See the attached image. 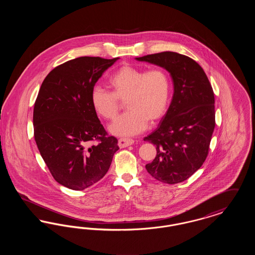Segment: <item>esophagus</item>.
<instances>
[{"label":"esophagus","instance_id":"obj_1","mask_svg":"<svg viewBox=\"0 0 255 255\" xmlns=\"http://www.w3.org/2000/svg\"><path fill=\"white\" fill-rule=\"evenodd\" d=\"M133 139L132 138H125V137H122L119 139V146L121 148H124V147H128V146L132 145L133 144Z\"/></svg>","mask_w":255,"mask_h":255}]
</instances>
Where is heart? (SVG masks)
I'll list each match as a JSON object with an SVG mask.
<instances>
[{
    "label": "heart",
    "instance_id": "b5f03b06",
    "mask_svg": "<svg viewBox=\"0 0 255 255\" xmlns=\"http://www.w3.org/2000/svg\"><path fill=\"white\" fill-rule=\"evenodd\" d=\"M112 92L95 86L91 104L97 115L115 120L125 101L128 111L111 124L110 132L117 135L141 133L148 122L159 121L169 104L171 83L167 73L159 68L145 71L130 65L122 66L110 76Z\"/></svg>",
    "mask_w": 255,
    "mask_h": 255
}]
</instances>
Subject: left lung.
<instances>
[{"label":"left lung","mask_w":255,"mask_h":255,"mask_svg":"<svg viewBox=\"0 0 255 255\" xmlns=\"http://www.w3.org/2000/svg\"><path fill=\"white\" fill-rule=\"evenodd\" d=\"M135 59L164 68L174 83L165 116L158 128L144 137L157 149L146 170L159 182H183L203 165L208 155L215 128L212 87L203 68L186 55L163 51Z\"/></svg>","instance_id":"1"}]
</instances>
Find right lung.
I'll use <instances>...</instances> for the list:
<instances>
[{
    "mask_svg": "<svg viewBox=\"0 0 255 255\" xmlns=\"http://www.w3.org/2000/svg\"><path fill=\"white\" fill-rule=\"evenodd\" d=\"M118 59L67 61L46 76L38 93L33 109L37 147L54 180L70 189L83 190L100 181L120 149L91 104L92 89Z\"/></svg>",
    "mask_w": 255,
    "mask_h": 255,
    "instance_id": "right-lung-1",
    "label": "right lung"
}]
</instances>
